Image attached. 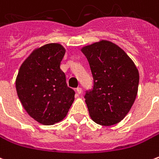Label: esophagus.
Here are the masks:
<instances>
[{"instance_id":"1","label":"esophagus","mask_w":159,"mask_h":159,"mask_svg":"<svg viewBox=\"0 0 159 159\" xmlns=\"http://www.w3.org/2000/svg\"><path fill=\"white\" fill-rule=\"evenodd\" d=\"M76 93H78V94H80V93H82V89H81V88H77V89H76Z\"/></svg>"}]
</instances>
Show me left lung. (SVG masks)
Here are the masks:
<instances>
[{
    "label": "left lung",
    "instance_id": "8db88e82",
    "mask_svg": "<svg viewBox=\"0 0 159 159\" xmlns=\"http://www.w3.org/2000/svg\"><path fill=\"white\" fill-rule=\"evenodd\" d=\"M89 63L93 89L85 94L90 117L103 126L121 122L133 106L139 86V71L120 47L100 40L81 48Z\"/></svg>",
    "mask_w": 159,
    "mask_h": 159
}]
</instances>
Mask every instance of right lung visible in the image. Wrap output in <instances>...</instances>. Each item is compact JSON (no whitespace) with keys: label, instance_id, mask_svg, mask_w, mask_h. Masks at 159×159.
<instances>
[{"label":"right lung","instance_id":"add662e5","mask_svg":"<svg viewBox=\"0 0 159 159\" xmlns=\"http://www.w3.org/2000/svg\"><path fill=\"white\" fill-rule=\"evenodd\" d=\"M66 48L48 43L34 49L23 62L16 77V90L23 107L36 122L52 125L69 111L75 92L66 84L60 62Z\"/></svg>","mask_w":159,"mask_h":159}]
</instances>
